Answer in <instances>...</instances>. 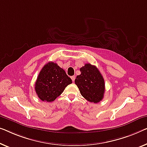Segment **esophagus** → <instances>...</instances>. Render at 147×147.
Returning a JSON list of instances; mask_svg holds the SVG:
<instances>
[{
  "label": "esophagus",
  "mask_w": 147,
  "mask_h": 147,
  "mask_svg": "<svg viewBox=\"0 0 147 147\" xmlns=\"http://www.w3.org/2000/svg\"><path fill=\"white\" fill-rule=\"evenodd\" d=\"M71 79H72V80H73V82H74V80H75V76H72Z\"/></svg>",
  "instance_id": "obj_1"
}]
</instances>
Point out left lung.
<instances>
[{
    "mask_svg": "<svg viewBox=\"0 0 147 147\" xmlns=\"http://www.w3.org/2000/svg\"><path fill=\"white\" fill-rule=\"evenodd\" d=\"M81 74L74 80L83 97L88 101L100 102L104 98L105 82L99 70L90 63L80 69Z\"/></svg>",
    "mask_w": 147,
    "mask_h": 147,
    "instance_id": "left-lung-1",
    "label": "left lung"
}]
</instances>
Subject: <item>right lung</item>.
I'll return each instance as SVG.
<instances>
[{
  "instance_id": "obj_1",
  "label": "right lung",
  "mask_w": 147,
  "mask_h": 147,
  "mask_svg": "<svg viewBox=\"0 0 147 147\" xmlns=\"http://www.w3.org/2000/svg\"><path fill=\"white\" fill-rule=\"evenodd\" d=\"M71 78L57 63L49 62L44 65L35 84V90L38 98L47 102L54 101L71 84Z\"/></svg>"
}]
</instances>
